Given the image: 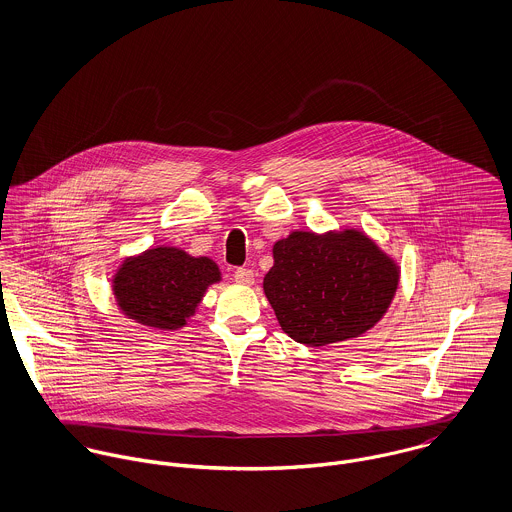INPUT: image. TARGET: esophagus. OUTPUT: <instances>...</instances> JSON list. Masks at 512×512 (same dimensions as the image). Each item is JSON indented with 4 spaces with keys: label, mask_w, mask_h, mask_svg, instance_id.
Here are the masks:
<instances>
[{
    "label": "esophagus",
    "mask_w": 512,
    "mask_h": 512,
    "mask_svg": "<svg viewBox=\"0 0 512 512\" xmlns=\"http://www.w3.org/2000/svg\"><path fill=\"white\" fill-rule=\"evenodd\" d=\"M234 282L242 286H252L254 284V272L250 268H236L234 270Z\"/></svg>",
    "instance_id": "1"
}]
</instances>
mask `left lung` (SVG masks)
Here are the masks:
<instances>
[{
    "label": "left lung",
    "mask_w": 512,
    "mask_h": 512,
    "mask_svg": "<svg viewBox=\"0 0 512 512\" xmlns=\"http://www.w3.org/2000/svg\"><path fill=\"white\" fill-rule=\"evenodd\" d=\"M398 266L357 230L292 232L274 244L264 293L293 341L323 347L363 335L386 313Z\"/></svg>",
    "instance_id": "1"
}]
</instances>
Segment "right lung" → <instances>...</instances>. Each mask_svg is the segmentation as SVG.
<instances>
[{
	"label": "right lung",
	"mask_w": 512,
	"mask_h": 512,
	"mask_svg": "<svg viewBox=\"0 0 512 512\" xmlns=\"http://www.w3.org/2000/svg\"><path fill=\"white\" fill-rule=\"evenodd\" d=\"M219 280L213 260L159 246L124 262L114 276V295L130 319L155 329H179L195 313L205 290Z\"/></svg>",
	"instance_id": "obj_1"
}]
</instances>
